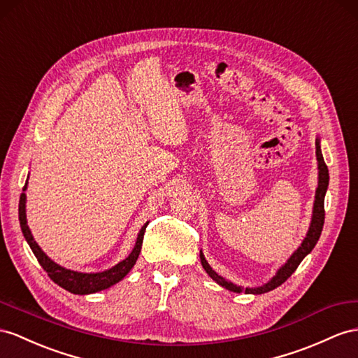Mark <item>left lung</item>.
<instances>
[{
  "instance_id": "obj_1",
  "label": "left lung",
  "mask_w": 358,
  "mask_h": 358,
  "mask_svg": "<svg viewBox=\"0 0 358 358\" xmlns=\"http://www.w3.org/2000/svg\"><path fill=\"white\" fill-rule=\"evenodd\" d=\"M316 160H317V187H316V194H315V203H313V213H311V221H310V227L308 231L304 237V241L301 242V245L298 246V250L293 252L290 257L287 259V262L282 264V266L277 271V273L268 281L262 284L259 287H242L237 286V284L225 280L221 275L216 273V271L212 269L208 262L206 260L203 251H199V259H201V264H203L204 271L208 273V277L212 278L213 281H216L219 286H222L224 289L230 290V292H236V293H251V295H262V293H266L269 290L277 289L278 286L286 281L290 275L296 271V268L299 266V263L304 260V257L307 254L311 252V250L315 248L320 233H322L324 228V219H325V210H324V199H325V194L328 189V182H329V176H328V168L324 162L322 157V151H320V139L316 137Z\"/></svg>"
}]
</instances>
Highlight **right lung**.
Masks as SVG:
<instances>
[{
	"label": "right lung",
	"mask_w": 358,
	"mask_h": 358,
	"mask_svg": "<svg viewBox=\"0 0 358 358\" xmlns=\"http://www.w3.org/2000/svg\"><path fill=\"white\" fill-rule=\"evenodd\" d=\"M27 185H29V178L25 181L24 186V194L21 195L20 199V224H21V230L25 237L27 243L30 245V248L33 254L36 255V259L41 263V266L48 272V277L59 284L60 287L65 290L74 293V295H90V293H96L99 290H104L112 287L113 284L121 281L125 275L131 271V268L136 264L137 257H139L141 250H142V242H143V234H145V228L148 225V222L143 224L141 228V231L137 233V239L134 243V248L131 252L128 254V257L124 259L122 262H119L115 266L110 269L101 271V272H77V271H71L60 266L56 262H52L47 254L42 251L38 242L34 241V237L30 231L29 225H27V213H25V203H27Z\"/></svg>",
	"instance_id": "obj_1"
}]
</instances>
